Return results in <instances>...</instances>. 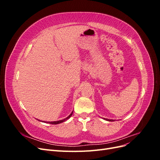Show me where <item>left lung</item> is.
Here are the masks:
<instances>
[{
  "mask_svg": "<svg viewBox=\"0 0 160 160\" xmlns=\"http://www.w3.org/2000/svg\"><path fill=\"white\" fill-rule=\"evenodd\" d=\"M103 119L109 121V122H114V121H115L114 119H105V118H103Z\"/></svg>",
  "mask_w": 160,
  "mask_h": 160,
  "instance_id": "left-lung-1",
  "label": "left lung"
}]
</instances>
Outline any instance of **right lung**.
<instances>
[{
  "label": "right lung",
  "mask_w": 160,
  "mask_h": 160,
  "mask_svg": "<svg viewBox=\"0 0 160 160\" xmlns=\"http://www.w3.org/2000/svg\"><path fill=\"white\" fill-rule=\"evenodd\" d=\"M72 113H73V111H72L71 112V113L68 116V117L67 118H65V119H62V120H59V121H57V122H44V121H42V122H45V123H50V124H54V125H56V124H59V123H62V122H65L66 120H67L68 119H69L71 117V115H72ZM37 120H38V119H37ZM38 121H40V120H38Z\"/></svg>",
  "instance_id": "right-lung-1"
}]
</instances>
